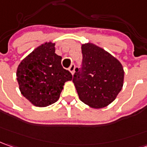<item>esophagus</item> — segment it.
Returning <instances> with one entry per match:
<instances>
[{"label":"esophagus","instance_id":"esophagus-1","mask_svg":"<svg viewBox=\"0 0 147 147\" xmlns=\"http://www.w3.org/2000/svg\"><path fill=\"white\" fill-rule=\"evenodd\" d=\"M75 68H76V67H75V64H71V67H69V71H70V72L73 75L74 72H75Z\"/></svg>","mask_w":147,"mask_h":147}]
</instances>
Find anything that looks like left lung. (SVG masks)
Segmentation results:
<instances>
[{
  "label": "left lung",
  "mask_w": 147,
  "mask_h": 147,
  "mask_svg": "<svg viewBox=\"0 0 147 147\" xmlns=\"http://www.w3.org/2000/svg\"><path fill=\"white\" fill-rule=\"evenodd\" d=\"M82 69L73 76L79 98L92 108L100 109L116 98L124 84L122 64L107 51L93 43L81 45Z\"/></svg>",
  "instance_id": "1"
}]
</instances>
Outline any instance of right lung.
<instances>
[{"label": "right lung", "instance_id": "1", "mask_svg": "<svg viewBox=\"0 0 147 147\" xmlns=\"http://www.w3.org/2000/svg\"><path fill=\"white\" fill-rule=\"evenodd\" d=\"M54 46L52 41L39 45L17 68L19 90L36 107H45L56 102L65 82L72 80L71 72L62 67V57L55 53Z\"/></svg>", "mask_w": 147, "mask_h": 147}]
</instances>
